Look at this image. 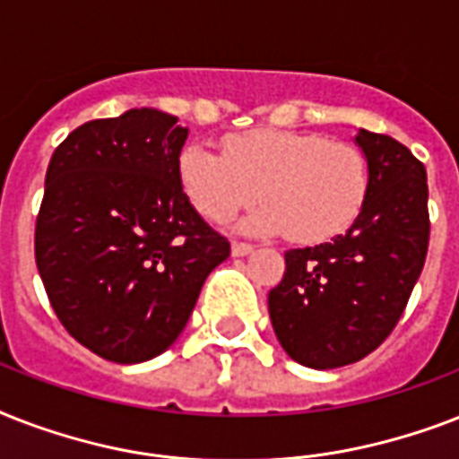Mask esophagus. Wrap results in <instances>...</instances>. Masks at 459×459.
<instances>
[{
	"instance_id": "obj_1",
	"label": "esophagus",
	"mask_w": 459,
	"mask_h": 459,
	"mask_svg": "<svg viewBox=\"0 0 459 459\" xmlns=\"http://www.w3.org/2000/svg\"><path fill=\"white\" fill-rule=\"evenodd\" d=\"M255 250L250 243H240V240H236V243L230 245V252H233V257H245V255H250V252Z\"/></svg>"
}]
</instances>
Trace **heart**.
<instances>
[{
  "instance_id": "heart-1",
  "label": "heart",
  "mask_w": 459,
  "mask_h": 459,
  "mask_svg": "<svg viewBox=\"0 0 459 459\" xmlns=\"http://www.w3.org/2000/svg\"><path fill=\"white\" fill-rule=\"evenodd\" d=\"M187 200L204 219L226 223L262 195L243 223L250 233H286L298 243H324L359 219L369 197L367 154L321 133L255 128L223 140V157L187 145L178 157Z\"/></svg>"
}]
</instances>
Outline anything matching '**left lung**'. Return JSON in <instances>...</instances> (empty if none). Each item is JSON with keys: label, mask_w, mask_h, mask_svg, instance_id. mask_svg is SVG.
I'll use <instances>...</instances> for the list:
<instances>
[{"label": "left lung", "mask_w": 459, "mask_h": 459, "mask_svg": "<svg viewBox=\"0 0 459 459\" xmlns=\"http://www.w3.org/2000/svg\"><path fill=\"white\" fill-rule=\"evenodd\" d=\"M371 171L362 214L331 243L286 252L269 293L276 338L295 362H359L400 321L429 250L427 169L398 140L359 128Z\"/></svg>", "instance_id": "8db88e82"}]
</instances>
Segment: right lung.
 <instances>
[{"label": "right lung", "instance_id": "right-lung-1", "mask_svg": "<svg viewBox=\"0 0 459 459\" xmlns=\"http://www.w3.org/2000/svg\"><path fill=\"white\" fill-rule=\"evenodd\" d=\"M186 138L178 118L143 107L82 124L47 166L39 279L68 333L109 362L171 348L204 279L230 255L183 193Z\"/></svg>", "mask_w": 459, "mask_h": 459}]
</instances>
